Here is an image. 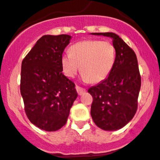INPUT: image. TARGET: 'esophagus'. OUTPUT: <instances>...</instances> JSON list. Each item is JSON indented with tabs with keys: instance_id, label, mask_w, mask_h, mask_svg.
Here are the masks:
<instances>
[{
	"instance_id": "34e87169",
	"label": "esophagus",
	"mask_w": 160,
	"mask_h": 160,
	"mask_svg": "<svg viewBox=\"0 0 160 160\" xmlns=\"http://www.w3.org/2000/svg\"><path fill=\"white\" fill-rule=\"evenodd\" d=\"M76 89H77L79 95H82V94H83L85 92H86V90H85L84 88H80V87H79V86H76Z\"/></svg>"
}]
</instances>
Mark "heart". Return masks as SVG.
I'll use <instances>...</instances> for the list:
<instances>
[{"label":"heart","instance_id":"1","mask_svg":"<svg viewBox=\"0 0 160 160\" xmlns=\"http://www.w3.org/2000/svg\"><path fill=\"white\" fill-rule=\"evenodd\" d=\"M116 57V48L109 41L86 40L71 46L69 54L62 56L61 64L66 77H75L81 66L83 81L99 83L111 73Z\"/></svg>","mask_w":160,"mask_h":160}]
</instances>
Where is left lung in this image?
<instances>
[{
	"mask_svg": "<svg viewBox=\"0 0 160 160\" xmlns=\"http://www.w3.org/2000/svg\"><path fill=\"white\" fill-rule=\"evenodd\" d=\"M112 39L116 52L111 73L88 89L92 95L91 115L94 123L105 131H116L135 115L141 88V76L134 51L114 32H91Z\"/></svg>",
	"mask_w": 160,
	"mask_h": 160,
	"instance_id": "left-lung-1",
	"label": "left lung"
}]
</instances>
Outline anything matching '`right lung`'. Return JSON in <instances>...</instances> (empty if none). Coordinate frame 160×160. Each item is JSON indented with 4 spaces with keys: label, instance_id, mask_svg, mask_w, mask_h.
<instances>
[{
    "label": "right lung",
    "instance_id": "1",
    "mask_svg": "<svg viewBox=\"0 0 160 160\" xmlns=\"http://www.w3.org/2000/svg\"><path fill=\"white\" fill-rule=\"evenodd\" d=\"M71 38L66 34L43 36L22 62L20 91L26 116L46 131H58L66 124L78 95L61 64Z\"/></svg>",
    "mask_w": 160,
    "mask_h": 160
}]
</instances>
